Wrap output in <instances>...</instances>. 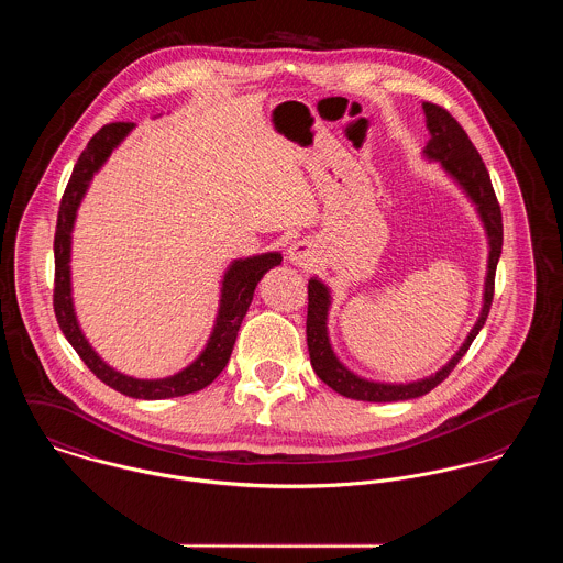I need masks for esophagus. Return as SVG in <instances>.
I'll return each instance as SVG.
<instances>
[{
	"label": "esophagus",
	"instance_id": "1",
	"mask_svg": "<svg viewBox=\"0 0 563 563\" xmlns=\"http://www.w3.org/2000/svg\"><path fill=\"white\" fill-rule=\"evenodd\" d=\"M288 262L295 266H309L313 262V245L309 241H297L288 250Z\"/></svg>",
	"mask_w": 563,
	"mask_h": 563
}]
</instances>
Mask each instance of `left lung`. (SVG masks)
Segmentation results:
<instances>
[{"mask_svg":"<svg viewBox=\"0 0 563 563\" xmlns=\"http://www.w3.org/2000/svg\"><path fill=\"white\" fill-rule=\"evenodd\" d=\"M421 107L426 113V129L430 133V140L421 154L423 158L439 163V167L448 174V178H452L456 187L466 196V200L475 206V212L482 221V228L488 241L482 309L466 340L456 351V355L450 358L441 369L410 383H383V380L358 376L357 372L346 367L335 355L329 338V309L333 303L331 288L320 277H311L307 284V301H309L307 303V349H309L311 367L316 376L322 383H327L333 391L353 400H363V402L412 400V398L426 396L439 383H443L450 376V372L456 367V363L464 357L471 342L477 338L479 329L484 327L493 303V292H495V271L501 257L504 223H501V208L495 198L488 169L479 153L475 151V146L471 144L468 135L464 133V129L443 107L432 102H423Z\"/></svg>","mask_w":563,"mask_h":563,"instance_id":"8db88e82","label":"left lung"}]
</instances>
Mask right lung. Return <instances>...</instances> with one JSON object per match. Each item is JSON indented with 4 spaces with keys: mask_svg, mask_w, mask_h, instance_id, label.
Segmentation results:
<instances>
[{
    "mask_svg": "<svg viewBox=\"0 0 563 563\" xmlns=\"http://www.w3.org/2000/svg\"><path fill=\"white\" fill-rule=\"evenodd\" d=\"M133 129H135L133 122H113L102 126L101 131L88 142L79 161L75 163L73 176L66 185L59 212H57V230L53 241V254H55L53 309L64 338L70 342L77 355L97 374V378H101L104 385L137 400H167V398H178V396L200 391L221 374V369L225 367V363L232 355L241 322L254 301L257 282L264 277L266 271L282 264V254L266 252L256 256L236 257L228 264L221 277L214 324L206 340L205 349L180 372L165 378H135L111 367L92 349V344L88 342L77 320L75 301H73V273H70L73 230L77 221V210L90 189V183L107 163V158L126 140V135Z\"/></svg>",
    "mask_w": 563,
    "mask_h": 563,
    "instance_id": "obj_1",
    "label": "right lung"
}]
</instances>
